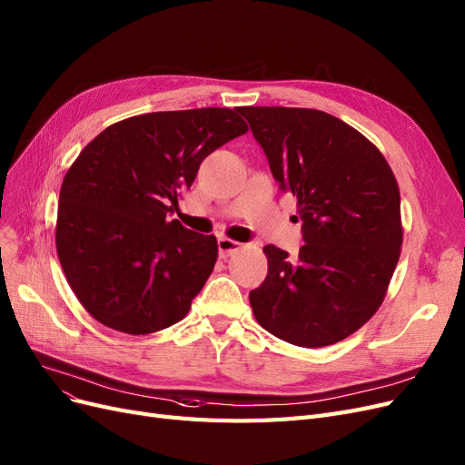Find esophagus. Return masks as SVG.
I'll return each mask as SVG.
<instances>
[{"instance_id": "34e87169", "label": "esophagus", "mask_w": 465, "mask_h": 465, "mask_svg": "<svg viewBox=\"0 0 465 465\" xmlns=\"http://www.w3.org/2000/svg\"><path fill=\"white\" fill-rule=\"evenodd\" d=\"M217 248H219L221 258H229V255H232L234 252H238L240 248H242V244L236 242V240H231V238H219L217 240Z\"/></svg>"}]
</instances>
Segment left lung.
<instances>
[{
	"label": "left lung",
	"instance_id": "8db88e82",
	"mask_svg": "<svg viewBox=\"0 0 465 465\" xmlns=\"http://www.w3.org/2000/svg\"><path fill=\"white\" fill-rule=\"evenodd\" d=\"M275 181L298 198L296 258L267 244V277L250 292L258 323L303 348L339 342L371 319L402 246L400 192L387 159L325 111L238 107Z\"/></svg>",
	"mask_w": 465,
	"mask_h": 465
}]
</instances>
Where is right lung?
Instances as JSON below:
<instances>
[{"mask_svg":"<svg viewBox=\"0 0 465 465\" xmlns=\"http://www.w3.org/2000/svg\"><path fill=\"white\" fill-rule=\"evenodd\" d=\"M236 111H157L119 121L67 171L57 255L80 303L105 327L167 329L212 275L215 236L188 231L171 215L203 159L248 131Z\"/></svg>","mask_w":465,"mask_h":465,"instance_id":"add662e5","label":"right lung"}]
</instances>
